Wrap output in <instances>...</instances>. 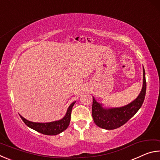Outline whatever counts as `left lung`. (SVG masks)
I'll return each instance as SVG.
<instances>
[{"label": "left lung", "mask_w": 160, "mask_h": 160, "mask_svg": "<svg viewBox=\"0 0 160 160\" xmlns=\"http://www.w3.org/2000/svg\"><path fill=\"white\" fill-rule=\"evenodd\" d=\"M142 88L138 96L128 104L121 107L107 108L97 102L93 97L92 118L94 122L99 128L106 130L118 128L125 124L138 112L144 102L146 93L145 72L143 68Z\"/></svg>", "instance_id": "1"}]
</instances>
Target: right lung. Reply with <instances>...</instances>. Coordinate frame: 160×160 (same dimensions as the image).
Segmentation results:
<instances>
[{"instance_id": "obj_1", "label": "right lung", "mask_w": 160, "mask_h": 160, "mask_svg": "<svg viewBox=\"0 0 160 160\" xmlns=\"http://www.w3.org/2000/svg\"><path fill=\"white\" fill-rule=\"evenodd\" d=\"M75 102H76L75 101L70 104L69 107L68 108L66 114L63 118L58 121L47 123H37L27 120L26 118L22 117L21 115H20V116L27 126L30 128L34 130V131L44 135H56L64 131L68 127L70 121V115H71L72 109Z\"/></svg>"}]
</instances>
